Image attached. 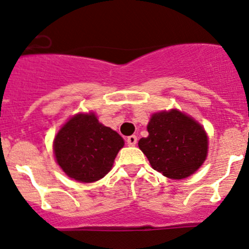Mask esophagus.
Instances as JSON below:
<instances>
[{
	"mask_svg": "<svg viewBox=\"0 0 249 249\" xmlns=\"http://www.w3.org/2000/svg\"><path fill=\"white\" fill-rule=\"evenodd\" d=\"M136 143H137V137L135 135L128 136V139H127V144L128 145H135Z\"/></svg>",
	"mask_w": 249,
	"mask_h": 249,
	"instance_id": "34e87169",
	"label": "esophagus"
}]
</instances>
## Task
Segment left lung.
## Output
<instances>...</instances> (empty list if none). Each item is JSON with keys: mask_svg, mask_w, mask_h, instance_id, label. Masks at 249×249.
Returning <instances> with one entry per match:
<instances>
[{"mask_svg": "<svg viewBox=\"0 0 249 249\" xmlns=\"http://www.w3.org/2000/svg\"><path fill=\"white\" fill-rule=\"evenodd\" d=\"M148 137L139 147L153 169L172 179L189 177L207 155V135L194 119L177 109L156 113L148 124Z\"/></svg>", "mask_w": 249, "mask_h": 249, "instance_id": "obj_1", "label": "left lung"}]
</instances>
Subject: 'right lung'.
I'll list each match as a JSON object with an SVG mask.
<instances>
[{
    "mask_svg": "<svg viewBox=\"0 0 249 249\" xmlns=\"http://www.w3.org/2000/svg\"><path fill=\"white\" fill-rule=\"evenodd\" d=\"M124 144V139L100 124L94 114H78L57 134L53 150L57 163L67 176L92 183L109 172Z\"/></svg>",
    "mask_w": 249,
    "mask_h": 249,
    "instance_id": "add662e5",
    "label": "right lung"
}]
</instances>
